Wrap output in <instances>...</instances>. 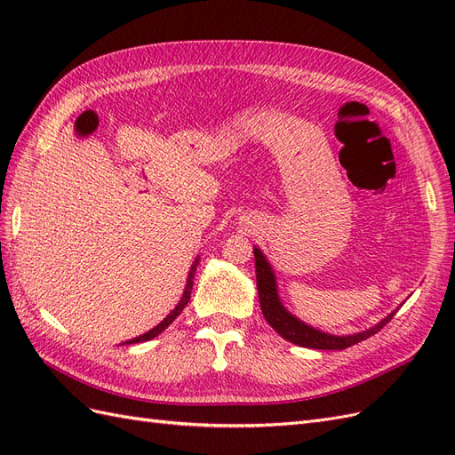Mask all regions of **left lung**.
<instances>
[{
    "label": "left lung",
    "instance_id": "obj_1",
    "mask_svg": "<svg viewBox=\"0 0 455 455\" xmlns=\"http://www.w3.org/2000/svg\"><path fill=\"white\" fill-rule=\"evenodd\" d=\"M254 259H256V286H258V296H259V307L261 313H264L266 321L271 324V328L288 339L291 343H296L299 347H311V349H347L355 343H359L370 336H374L376 332L387 324L396 309L385 316L383 321H379L376 326H371L368 330H363L359 334H351V336H334V334H326L321 332L306 323H301L298 316L292 313H288L286 307L281 304L279 292H277V283H275V273L269 266V261L266 256L261 254L259 249H254Z\"/></svg>",
    "mask_w": 455,
    "mask_h": 455
}]
</instances>
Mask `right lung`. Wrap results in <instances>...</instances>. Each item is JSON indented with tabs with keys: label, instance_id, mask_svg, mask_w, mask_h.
Instances as JSON below:
<instances>
[{
	"label": "right lung",
	"instance_id": "obj_1",
	"mask_svg": "<svg viewBox=\"0 0 455 455\" xmlns=\"http://www.w3.org/2000/svg\"><path fill=\"white\" fill-rule=\"evenodd\" d=\"M197 264H199V258L194 261V266H191V271H189V275H188V283H186V288H184V294H182V298H180V301H178V306L164 316V319L156 326V328H151L149 332H146V334H142V336H139V338H134V339H129V341H125V343H139V341H148V339H154L156 336H159L164 328H167L178 315L182 313V309L188 306V301H189V298H191V286H194V275H196V271H197Z\"/></svg>",
	"mask_w": 455,
	"mask_h": 455
}]
</instances>
